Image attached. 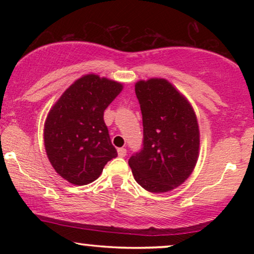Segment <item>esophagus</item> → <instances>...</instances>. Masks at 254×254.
Returning <instances> with one entry per match:
<instances>
[{
	"instance_id": "esophagus-1",
	"label": "esophagus",
	"mask_w": 254,
	"mask_h": 254,
	"mask_svg": "<svg viewBox=\"0 0 254 254\" xmlns=\"http://www.w3.org/2000/svg\"><path fill=\"white\" fill-rule=\"evenodd\" d=\"M126 154H127V150L125 148H119V149H118V155H119L120 157H125V156H126Z\"/></svg>"
}]
</instances>
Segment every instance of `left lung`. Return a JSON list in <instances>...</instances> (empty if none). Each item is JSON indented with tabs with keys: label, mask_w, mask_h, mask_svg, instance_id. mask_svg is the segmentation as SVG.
Segmentation results:
<instances>
[{
	"label": "left lung",
	"mask_w": 254,
	"mask_h": 254,
	"mask_svg": "<svg viewBox=\"0 0 254 254\" xmlns=\"http://www.w3.org/2000/svg\"><path fill=\"white\" fill-rule=\"evenodd\" d=\"M135 93L142 113L143 144L128 163L144 190L169 192L182 185L196 164L200 135L195 113L166 79L137 82Z\"/></svg>",
	"instance_id": "1"
}]
</instances>
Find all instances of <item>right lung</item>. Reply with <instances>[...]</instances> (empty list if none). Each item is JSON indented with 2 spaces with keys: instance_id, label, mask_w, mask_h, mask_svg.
Segmentation results:
<instances>
[{
  "instance_id": "obj_1",
  "label": "right lung",
  "mask_w": 254,
  "mask_h": 254,
  "mask_svg": "<svg viewBox=\"0 0 254 254\" xmlns=\"http://www.w3.org/2000/svg\"><path fill=\"white\" fill-rule=\"evenodd\" d=\"M120 83L85 75L55 103L45 123V148L62 178L82 186L98 178L118 156L104 121V111L119 95Z\"/></svg>"
}]
</instances>
